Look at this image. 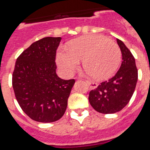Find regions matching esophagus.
Segmentation results:
<instances>
[{"mask_svg":"<svg viewBox=\"0 0 150 150\" xmlns=\"http://www.w3.org/2000/svg\"><path fill=\"white\" fill-rule=\"evenodd\" d=\"M87 84L89 86V88L91 89H95L96 88H97V86L98 85L96 84V82H89V81H86Z\"/></svg>","mask_w":150,"mask_h":150,"instance_id":"esophagus-1","label":"esophagus"}]
</instances>
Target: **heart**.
<instances>
[{"instance_id": "heart-1", "label": "heart", "mask_w": 150, "mask_h": 150, "mask_svg": "<svg viewBox=\"0 0 150 150\" xmlns=\"http://www.w3.org/2000/svg\"><path fill=\"white\" fill-rule=\"evenodd\" d=\"M121 53L115 42L100 35H86L69 42L57 55L59 68L70 76L82 60V67L94 79L103 80L116 72Z\"/></svg>"}]
</instances>
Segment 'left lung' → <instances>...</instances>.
<instances>
[{
	"instance_id": "left-lung-1",
	"label": "left lung",
	"mask_w": 150,
	"mask_h": 150,
	"mask_svg": "<svg viewBox=\"0 0 150 150\" xmlns=\"http://www.w3.org/2000/svg\"><path fill=\"white\" fill-rule=\"evenodd\" d=\"M117 42L122 54L121 67L114 77L89 93L90 104L102 114H114L123 109L132 98L137 83L135 58L122 41L117 39Z\"/></svg>"
}]
</instances>
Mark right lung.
Segmentation results:
<instances>
[{
  "label": "right lung",
  "mask_w": 150,
  "mask_h": 150,
  "mask_svg": "<svg viewBox=\"0 0 150 150\" xmlns=\"http://www.w3.org/2000/svg\"><path fill=\"white\" fill-rule=\"evenodd\" d=\"M61 37H45L32 43L15 62L12 86L22 110L38 122L50 123L64 114L74 79L57 76L56 50Z\"/></svg>",
  "instance_id": "obj_1"
}]
</instances>
